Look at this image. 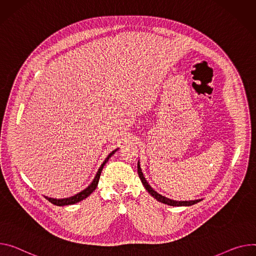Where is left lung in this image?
I'll return each mask as SVG.
<instances>
[{"label": "left lung", "mask_w": 256, "mask_h": 256, "mask_svg": "<svg viewBox=\"0 0 256 256\" xmlns=\"http://www.w3.org/2000/svg\"><path fill=\"white\" fill-rule=\"evenodd\" d=\"M138 176H140V178H141V180H142V182H143V184H144V187L146 188V190L156 199V200H158L159 202H162V203H164V204H168V205H170V206H190V205H193V204H196L197 202H199V201H201V200H192V201H174V200H172V199H168V198H166V197H164V196H162V195H160V194H158L155 190H153L152 188H151V186L147 182V180H146V178H144V176H143V172H142V170H141V168H140V164H138Z\"/></svg>", "instance_id": "left-lung-1"}]
</instances>
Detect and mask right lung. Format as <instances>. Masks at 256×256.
Returning <instances> with one entry per match:
<instances>
[{"instance_id":"add662e5","label":"right lung","mask_w":256,"mask_h":256,"mask_svg":"<svg viewBox=\"0 0 256 256\" xmlns=\"http://www.w3.org/2000/svg\"><path fill=\"white\" fill-rule=\"evenodd\" d=\"M116 150H118V149H116ZM116 150L112 151V152L107 156V158L105 159V161L103 162L102 166H100V168H99V170H98V172H97V174H96L95 178L92 180V184L88 186V187L86 189H84V191L80 192L78 194H76V195H74V196H72V197L65 198V199H53V198H48V197H46V198H47V199L49 200V202L53 203L54 205H57V206H64V205H70V204L78 203V202H80V201L84 200V198H86L88 196H90L92 192L95 191V189L97 188L98 182H99V178H100V176H101V172H102V170H103V168H104L105 164H106V162L108 161V159H109V158L114 154V152H116Z\"/></svg>"}]
</instances>
